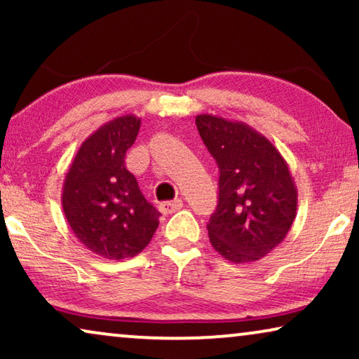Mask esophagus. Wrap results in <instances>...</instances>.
I'll use <instances>...</instances> for the list:
<instances>
[{
    "mask_svg": "<svg viewBox=\"0 0 359 359\" xmlns=\"http://www.w3.org/2000/svg\"><path fill=\"white\" fill-rule=\"evenodd\" d=\"M183 208V201L175 199V201H166V203L160 204V212L161 214H173L176 210Z\"/></svg>",
    "mask_w": 359,
    "mask_h": 359,
    "instance_id": "1",
    "label": "esophagus"
}]
</instances>
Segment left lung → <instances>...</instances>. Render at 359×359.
Masks as SVG:
<instances>
[{
	"label": "left lung",
	"mask_w": 359,
	"mask_h": 359,
	"mask_svg": "<svg viewBox=\"0 0 359 359\" xmlns=\"http://www.w3.org/2000/svg\"><path fill=\"white\" fill-rule=\"evenodd\" d=\"M199 135L217 161L219 204L209 240L232 263L266 257L286 238L297 210V188L279 150L240 121L196 116Z\"/></svg>",
	"instance_id": "1"
}]
</instances>
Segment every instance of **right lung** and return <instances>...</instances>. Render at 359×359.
<instances>
[{"instance_id": "obj_1", "label": "right lung", "mask_w": 359, "mask_h": 359, "mask_svg": "<svg viewBox=\"0 0 359 359\" xmlns=\"http://www.w3.org/2000/svg\"><path fill=\"white\" fill-rule=\"evenodd\" d=\"M140 117H116L78 149L62 189L63 214L75 237L106 259L139 255L158 229L160 212L147 203L126 151L140 130Z\"/></svg>"}]
</instances>
